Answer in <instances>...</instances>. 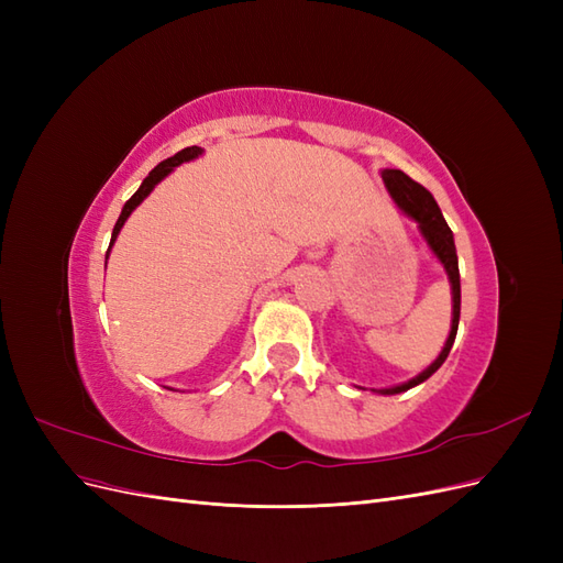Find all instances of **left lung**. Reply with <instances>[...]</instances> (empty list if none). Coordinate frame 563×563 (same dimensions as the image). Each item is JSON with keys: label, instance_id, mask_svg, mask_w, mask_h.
<instances>
[{"label": "left lung", "instance_id": "obj_1", "mask_svg": "<svg viewBox=\"0 0 563 563\" xmlns=\"http://www.w3.org/2000/svg\"><path fill=\"white\" fill-rule=\"evenodd\" d=\"M383 183L387 187V192L395 199L397 207L408 216L413 218L420 234L424 236V242L432 249V253L439 258V263L444 265L449 282H451V296H453V317H451V333L446 338L444 350L439 352L437 360L424 368L422 373H418L416 378H411L408 383L395 385V387H385V389H373L380 391V395H399V391L411 389L420 383L428 380L432 373L446 362V356L455 343V333H457V321H460V272H457V253H455V244H453V232L446 225L444 216H441L434 197L424 190L420 183H416L413 178H408L399 168H385L380 174Z\"/></svg>", "mask_w": 563, "mask_h": 563}]
</instances>
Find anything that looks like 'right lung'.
Returning a JSON list of instances; mask_svg holds the SVG:
<instances>
[{"instance_id": "obj_1", "label": "right lung", "mask_w": 563, "mask_h": 563, "mask_svg": "<svg viewBox=\"0 0 563 563\" xmlns=\"http://www.w3.org/2000/svg\"><path fill=\"white\" fill-rule=\"evenodd\" d=\"M201 147H197V145H192V147H185V150H180L178 155H174V157H168V159H164L162 164H157L155 168H152V172L147 174V178L141 183V187L139 190H135V195L124 203V209H122V213H119V218H117V223H114V230H112V240H110V249H112V244H114V240H117V234H119V230L124 228V223H126V218L133 213V209L139 207V203L155 190V185L157 183H162L168 174L174 172V168L178 166V164H183V162H190V159H197L199 155H201ZM110 249H108V255H110Z\"/></svg>"}]
</instances>
